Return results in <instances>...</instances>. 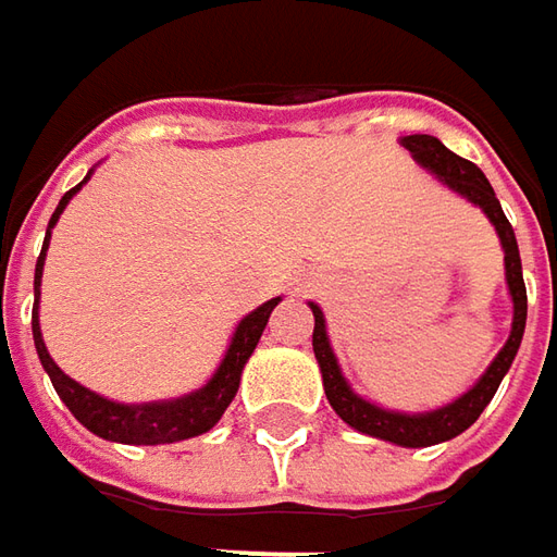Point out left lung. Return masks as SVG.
<instances>
[{
    "mask_svg": "<svg viewBox=\"0 0 557 557\" xmlns=\"http://www.w3.org/2000/svg\"><path fill=\"white\" fill-rule=\"evenodd\" d=\"M399 145L412 154V161L428 170L440 185L453 188L456 195H461L465 201H471L474 207H481L486 213V220L493 223L499 245L505 250V285H508V297H511V334L505 341V347L496 354V359L490 362V369L481 374V381L461 394L459 399L431 409V412H396V409H384L372 399L359 396L350 387V381L344 377L337 356L332 350L329 341V325H325V312L319 304L310 300V310L315 315V329H312V354L319 362L322 372V387L325 396L332 403V409L337 412L341 421H347L359 434H369L374 440H387L394 446H406V449H421V446H434V443H446V440L459 437L461 431H468L481 412L490 406V399L496 396L503 377L511 369L521 337H524L527 325V288H524V272H521V253H518V238L515 228L505 220L503 203L496 198L493 185L486 183V176L481 173V166H474L471 161H465L459 154H453L446 145L434 136H403Z\"/></svg>",
    "mask_w": 557,
    "mask_h": 557,
    "instance_id": "8db88e82",
    "label": "left lung"
}]
</instances>
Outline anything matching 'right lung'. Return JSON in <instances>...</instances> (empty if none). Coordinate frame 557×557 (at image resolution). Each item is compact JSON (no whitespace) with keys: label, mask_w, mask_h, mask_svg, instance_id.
<instances>
[{"label":"right lung","mask_w":557,"mask_h":557,"mask_svg":"<svg viewBox=\"0 0 557 557\" xmlns=\"http://www.w3.org/2000/svg\"><path fill=\"white\" fill-rule=\"evenodd\" d=\"M89 176H92V170L86 173L83 183L74 185L58 201V207H54L49 228H46L42 253H39L36 272H33V294H36V307H33V344H36L39 362H42L46 374L52 377L54 394L61 396V403L96 437L111 440V443H126V446H161V443H180V440L201 437V434H207L223 418L228 403L238 394V384H242V372H245L247 359L257 350L260 334L267 329L272 310L282 304V297H272L263 307L247 312L245 319L238 322V329L232 332V341L225 347V356L220 359L216 372L210 374V381L203 387L191 391V394L173 396V399H151V403H117V399H108V396L83 387L71 374L61 372L54 366L52 356H49V350H46L42 329H39V285H42V267H46V250H49V238H52L54 223L61 220L64 207L71 203L76 191L89 183Z\"/></svg>","instance_id":"right-lung-1"}]
</instances>
